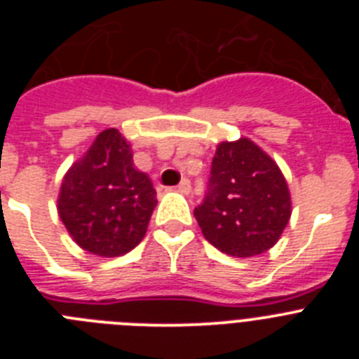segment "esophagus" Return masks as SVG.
<instances>
[{
    "mask_svg": "<svg viewBox=\"0 0 359 359\" xmlns=\"http://www.w3.org/2000/svg\"><path fill=\"white\" fill-rule=\"evenodd\" d=\"M177 190H180V192H182V194H190V190H192V185H190V182L189 180H182V182H180V185H177Z\"/></svg>",
    "mask_w": 359,
    "mask_h": 359,
    "instance_id": "34e87169",
    "label": "esophagus"
}]
</instances>
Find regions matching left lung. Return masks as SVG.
<instances>
[{
  "label": "left lung",
  "instance_id": "left-lung-1",
  "mask_svg": "<svg viewBox=\"0 0 359 359\" xmlns=\"http://www.w3.org/2000/svg\"><path fill=\"white\" fill-rule=\"evenodd\" d=\"M207 185L194 215L212 246L253 257L277 243L290 221L291 198L280 169L262 149L248 138L219 144Z\"/></svg>",
  "mask_w": 359,
  "mask_h": 359
}]
</instances>
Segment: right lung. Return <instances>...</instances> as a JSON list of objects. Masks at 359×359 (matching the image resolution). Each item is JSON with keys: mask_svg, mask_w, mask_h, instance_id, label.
<instances>
[{"mask_svg": "<svg viewBox=\"0 0 359 359\" xmlns=\"http://www.w3.org/2000/svg\"><path fill=\"white\" fill-rule=\"evenodd\" d=\"M156 203L147 174L133 167L126 138L118 129H106L66 172L57 208L81 248L118 257L144 239Z\"/></svg>", "mask_w": 359, "mask_h": 359, "instance_id": "obj_1", "label": "right lung"}]
</instances>
